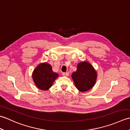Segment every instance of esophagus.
I'll list each match as a JSON object with an SVG mask.
<instances>
[{"mask_svg":"<svg viewBox=\"0 0 130 130\" xmlns=\"http://www.w3.org/2000/svg\"><path fill=\"white\" fill-rule=\"evenodd\" d=\"M62 75L63 76H69V73L67 72V73H62Z\"/></svg>","mask_w":130,"mask_h":130,"instance_id":"esophagus-1","label":"esophagus"}]
</instances>
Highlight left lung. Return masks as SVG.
Wrapping results in <instances>:
<instances>
[{"label":"left lung","mask_w":130,"mask_h":130,"mask_svg":"<svg viewBox=\"0 0 130 130\" xmlns=\"http://www.w3.org/2000/svg\"><path fill=\"white\" fill-rule=\"evenodd\" d=\"M72 78L77 89L82 92H86L95 84L96 73L89 62H80L76 71L72 74Z\"/></svg>","instance_id":"left-lung-1"}]
</instances>
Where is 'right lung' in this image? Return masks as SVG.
<instances>
[{"instance_id": "right-lung-1", "label": "right lung", "mask_w": 130, "mask_h": 130, "mask_svg": "<svg viewBox=\"0 0 130 130\" xmlns=\"http://www.w3.org/2000/svg\"><path fill=\"white\" fill-rule=\"evenodd\" d=\"M57 76L58 74L52 71L51 66L47 63L40 64L35 69L32 75L36 85L43 90L48 89Z\"/></svg>"}]
</instances>
